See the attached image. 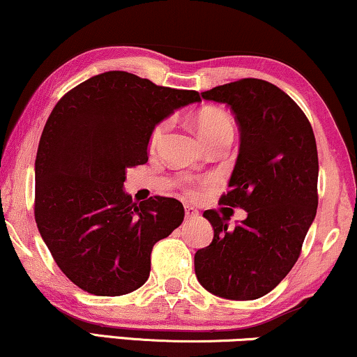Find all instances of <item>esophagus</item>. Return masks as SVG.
Listing matches in <instances>:
<instances>
[{
    "label": "esophagus",
    "mask_w": 357,
    "mask_h": 357,
    "mask_svg": "<svg viewBox=\"0 0 357 357\" xmlns=\"http://www.w3.org/2000/svg\"><path fill=\"white\" fill-rule=\"evenodd\" d=\"M184 214H186V219H194L199 215V212L194 209L192 206H184Z\"/></svg>",
    "instance_id": "obj_1"
}]
</instances>
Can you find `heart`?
<instances>
[{"label":"heart","mask_w":357,"mask_h":357,"mask_svg":"<svg viewBox=\"0 0 357 357\" xmlns=\"http://www.w3.org/2000/svg\"><path fill=\"white\" fill-rule=\"evenodd\" d=\"M194 126H196L197 135H199L202 142L209 143L212 139L231 137L234 138V123L232 120L229 119L227 114L218 110V108L206 107L202 108L194 116ZM168 130V121H161L158 123L150 135V148L155 150V148L163 142V137Z\"/></svg>","instance_id":"b5f03b06"}]
</instances>
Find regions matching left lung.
Masks as SVG:
<instances>
[{
	"label": "left lung",
	"instance_id": "1",
	"mask_svg": "<svg viewBox=\"0 0 357 357\" xmlns=\"http://www.w3.org/2000/svg\"><path fill=\"white\" fill-rule=\"evenodd\" d=\"M201 96L236 115L241 148L219 202L247 218L229 229L225 215L206 211L214 238L196 252L194 270L212 295L255 300L293 268L317 215V139L303 110L267 80L241 79Z\"/></svg>",
	"mask_w": 357,
	"mask_h": 357
}]
</instances>
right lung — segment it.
<instances>
[{"mask_svg": "<svg viewBox=\"0 0 357 357\" xmlns=\"http://www.w3.org/2000/svg\"><path fill=\"white\" fill-rule=\"evenodd\" d=\"M196 90L160 87L123 70L93 75L49 115L36 155L34 218L59 268L97 296H120L150 277L153 245L184 219L173 197L133 202L125 173L148 161L153 128Z\"/></svg>", "mask_w": 357, "mask_h": 357, "instance_id": "obj_1", "label": "right lung"}]
</instances>
